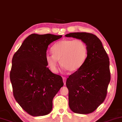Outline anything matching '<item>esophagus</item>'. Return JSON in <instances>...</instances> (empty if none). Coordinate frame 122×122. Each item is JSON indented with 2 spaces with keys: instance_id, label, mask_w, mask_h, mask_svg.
Segmentation results:
<instances>
[{
  "instance_id": "1",
  "label": "esophagus",
  "mask_w": 122,
  "mask_h": 122,
  "mask_svg": "<svg viewBox=\"0 0 122 122\" xmlns=\"http://www.w3.org/2000/svg\"><path fill=\"white\" fill-rule=\"evenodd\" d=\"M62 79H63V81H64V85H65V84H66V78L65 77H63Z\"/></svg>"
}]
</instances>
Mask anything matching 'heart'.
<instances>
[{
  "label": "heart",
  "mask_w": 122,
  "mask_h": 122,
  "mask_svg": "<svg viewBox=\"0 0 122 122\" xmlns=\"http://www.w3.org/2000/svg\"><path fill=\"white\" fill-rule=\"evenodd\" d=\"M52 54H47L46 60L53 72L58 70V60L64 70L75 72L81 68L88 56V48L81 40L65 39L56 42L52 48Z\"/></svg>",
  "instance_id": "b5f03b06"
}]
</instances>
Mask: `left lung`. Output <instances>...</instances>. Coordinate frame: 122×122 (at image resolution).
Returning <instances> with one entry per match:
<instances>
[{
  "label": "left lung",
  "instance_id": "1",
  "mask_svg": "<svg viewBox=\"0 0 122 122\" xmlns=\"http://www.w3.org/2000/svg\"><path fill=\"white\" fill-rule=\"evenodd\" d=\"M67 37L79 39L88 48V56L81 69L69 76V105L73 112L89 114L103 103L110 81L109 59L98 37L86 32H74Z\"/></svg>",
  "mask_w": 122,
  "mask_h": 122
}]
</instances>
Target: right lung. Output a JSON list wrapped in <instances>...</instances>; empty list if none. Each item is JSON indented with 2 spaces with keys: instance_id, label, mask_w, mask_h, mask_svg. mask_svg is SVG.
Masks as SVG:
<instances>
[{
  "instance_id": "add662e5",
  "label": "right lung",
  "mask_w": 122,
  "mask_h": 122,
  "mask_svg": "<svg viewBox=\"0 0 122 122\" xmlns=\"http://www.w3.org/2000/svg\"><path fill=\"white\" fill-rule=\"evenodd\" d=\"M62 36L31 34L13 57L10 79L14 97L30 116L49 114L53 98L64 86L62 77L50 70L46 60L48 45Z\"/></svg>"
}]
</instances>
